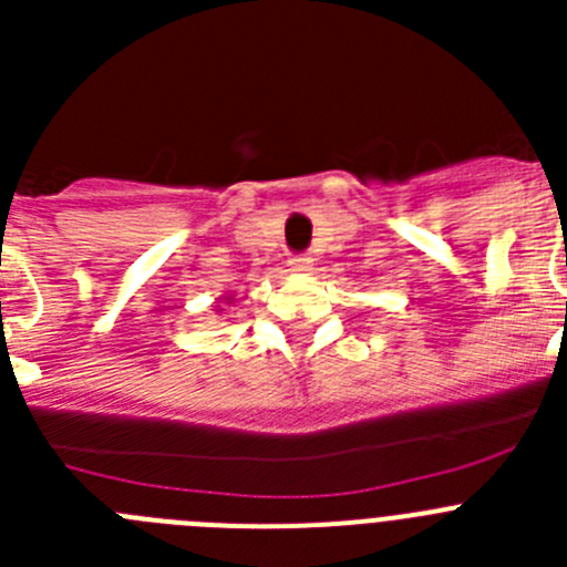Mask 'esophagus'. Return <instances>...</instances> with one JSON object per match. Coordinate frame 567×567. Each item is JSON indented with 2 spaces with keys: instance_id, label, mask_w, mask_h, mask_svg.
<instances>
[{
  "instance_id": "34e87169",
  "label": "esophagus",
  "mask_w": 567,
  "mask_h": 567,
  "mask_svg": "<svg viewBox=\"0 0 567 567\" xmlns=\"http://www.w3.org/2000/svg\"><path fill=\"white\" fill-rule=\"evenodd\" d=\"M289 272L309 275L312 272V258H307V255H295V258H289Z\"/></svg>"
}]
</instances>
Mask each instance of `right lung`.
I'll return each instance as SVG.
<instances>
[{
  "mask_svg": "<svg viewBox=\"0 0 567 567\" xmlns=\"http://www.w3.org/2000/svg\"><path fill=\"white\" fill-rule=\"evenodd\" d=\"M233 303H235V298H233V295H224V298H218V303H215V312H218V315H221L224 312V309L221 307H233Z\"/></svg>",
  "mask_w": 567,
  "mask_h": 567,
  "instance_id": "1",
  "label": "right lung"
}]
</instances>
